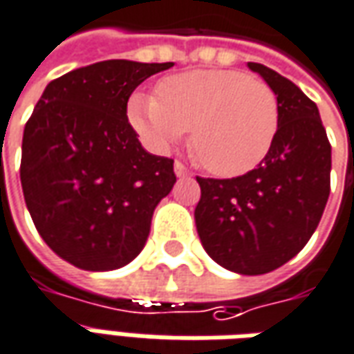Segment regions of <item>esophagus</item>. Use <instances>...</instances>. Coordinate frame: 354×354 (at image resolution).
<instances>
[{
	"instance_id": "1",
	"label": "esophagus",
	"mask_w": 354,
	"mask_h": 354,
	"mask_svg": "<svg viewBox=\"0 0 354 354\" xmlns=\"http://www.w3.org/2000/svg\"><path fill=\"white\" fill-rule=\"evenodd\" d=\"M174 174H176L178 178L192 176V172L185 169V167H184V165H182V162H180V160H176V162H174Z\"/></svg>"
}]
</instances>
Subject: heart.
Returning <instances> with one entry per match:
<instances>
[{
  "instance_id": "b5f03b06",
  "label": "heart",
  "mask_w": 354,
  "mask_h": 354,
  "mask_svg": "<svg viewBox=\"0 0 354 354\" xmlns=\"http://www.w3.org/2000/svg\"><path fill=\"white\" fill-rule=\"evenodd\" d=\"M157 95L128 101L134 130L155 149H169L192 128L197 160L216 176L253 170L270 151L280 126L268 84L239 71H189L165 78Z\"/></svg>"
}]
</instances>
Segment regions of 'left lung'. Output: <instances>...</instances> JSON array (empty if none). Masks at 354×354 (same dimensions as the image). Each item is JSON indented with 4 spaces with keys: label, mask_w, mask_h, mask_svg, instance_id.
Masks as SVG:
<instances>
[{
    "label": "left lung",
    "mask_w": 354,
    "mask_h": 354,
    "mask_svg": "<svg viewBox=\"0 0 354 354\" xmlns=\"http://www.w3.org/2000/svg\"><path fill=\"white\" fill-rule=\"evenodd\" d=\"M247 66L278 97V134L259 167L243 176L197 178L195 226L214 263L259 276L291 261L315 234L330 197L332 145L315 101L268 66Z\"/></svg>",
    "instance_id": "left-lung-1"
}]
</instances>
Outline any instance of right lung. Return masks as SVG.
<instances>
[{"instance_id":"obj_1","label":"right lung","mask_w":354,"mask_h":354,"mask_svg":"<svg viewBox=\"0 0 354 354\" xmlns=\"http://www.w3.org/2000/svg\"><path fill=\"white\" fill-rule=\"evenodd\" d=\"M174 63L111 59L46 86L22 136L21 184L41 239L90 272L142 253L174 160L145 151L126 117L132 91Z\"/></svg>"}]
</instances>
